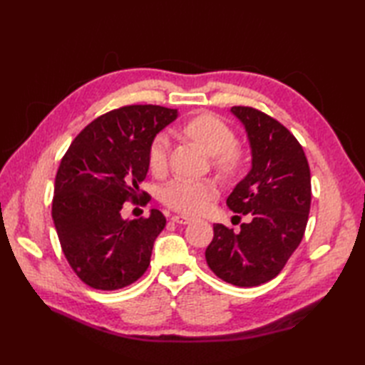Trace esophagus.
Segmentation results:
<instances>
[{
  "label": "esophagus",
  "instance_id": "obj_1",
  "mask_svg": "<svg viewBox=\"0 0 365 365\" xmlns=\"http://www.w3.org/2000/svg\"><path fill=\"white\" fill-rule=\"evenodd\" d=\"M170 220H173L177 224H188V222H191V218H188V216H183V215H174Z\"/></svg>",
  "mask_w": 365,
  "mask_h": 365
}]
</instances>
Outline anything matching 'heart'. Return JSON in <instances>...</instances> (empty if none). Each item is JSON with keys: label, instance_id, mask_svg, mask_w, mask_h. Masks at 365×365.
I'll use <instances>...</instances> for the list:
<instances>
[{"label": "heart", "instance_id": "b5f03b06", "mask_svg": "<svg viewBox=\"0 0 365 365\" xmlns=\"http://www.w3.org/2000/svg\"><path fill=\"white\" fill-rule=\"evenodd\" d=\"M183 135L195 141L199 147L213 155V166L222 175H237L245 168L246 155L235 145L237 138L226 122L213 114H199L185 123ZM169 139L160 133L150 143L147 161L153 174L161 175L168 169ZM218 195V188L210 180H192L177 177L168 182L161 190V202L170 210L183 215H197L204 212L208 202Z\"/></svg>", "mask_w": 365, "mask_h": 365}]
</instances>
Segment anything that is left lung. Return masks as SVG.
<instances>
[{"instance_id":"1","label":"left lung","mask_w":365,"mask_h":365,"mask_svg":"<svg viewBox=\"0 0 365 365\" xmlns=\"http://www.w3.org/2000/svg\"><path fill=\"white\" fill-rule=\"evenodd\" d=\"M252 149V168L227 197L232 212L251 215L240 232L213 226L205 250L213 273L237 287H257L281 273L297 251L311 210V169L298 139L251 106H232Z\"/></svg>"}]
</instances>
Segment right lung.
Wrapping results in <instances>:
<instances>
[{
    "label": "right lung",
    "instance_id": "1",
    "mask_svg": "<svg viewBox=\"0 0 365 365\" xmlns=\"http://www.w3.org/2000/svg\"><path fill=\"white\" fill-rule=\"evenodd\" d=\"M175 118V110L158 105L120 106L84 127L61 160L51 216L68 265L92 289H123L150 265L165 215L152 210L147 218L122 220L120 210L128 200H150L139 190L147 153Z\"/></svg>",
    "mask_w": 365,
    "mask_h": 365
}]
</instances>
